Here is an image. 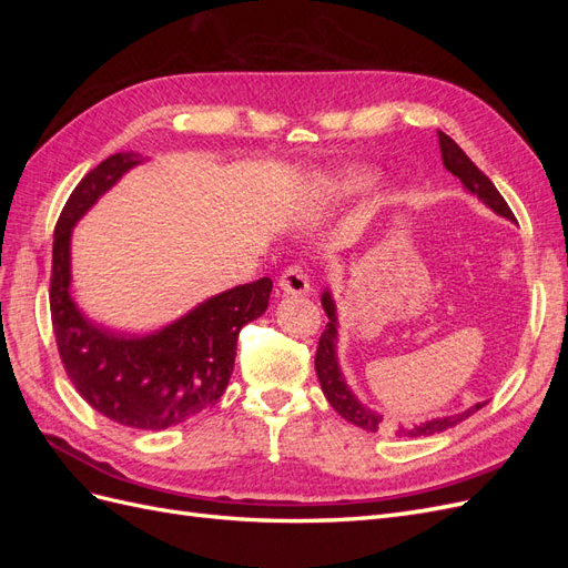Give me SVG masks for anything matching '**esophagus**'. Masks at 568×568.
Instances as JSON below:
<instances>
[{
  "mask_svg": "<svg viewBox=\"0 0 568 568\" xmlns=\"http://www.w3.org/2000/svg\"><path fill=\"white\" fill-rule=\"evenodd\" d=\"M280 288L284 294H294V296H303L311 291V280H307V272L301 265H291L284 270V274L280 277Z\"/></svg>",
  "mask_w": 568,
  "mask_h": 568,
  "instance_id": "34e87169",
  "label": "esophagus"
}]
</instances>
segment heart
I'll return each instance as SVG.
<instances>
[{
	"label": "heart",
	"mask_w": 568,
	"mask_h": 568,
	"mask_svg": "<svg viewBox=\"0 0 568 568\" xmlns=\"http://www.w3.org/2000/svg\"><path fill=\"white\" fill-rule=\"evenodd\" d=\"M372 182H374V178H369V175L351 173V175L341 178L336 182V192H341V194H357V192H365V189H369Z\"/></svg>",
	"instance_id": "1"
}]
</instances>
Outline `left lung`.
<instances>
[{"label": "left lung", "instance_id": "left-lung-1", "mask_svg": "<svg viewBox=\"0 0 568 568\" xmlns=\"http://www.w3.org/2000/svg\"><path fill=\"white\" fill-rule=\"evenodd\" d=\"M438 142H440V156H443L445 170H450V173L464 184V189L484 201L490 211H495L497 215H503L507 220H514L507 201L500 196V192H497L495 184L484 173H480V170L471 163L467 153H464L455 144V140H450L448 134L438 130ZM322 307H324L326 317H329V322H326L324 332L320 336L317 355H315V372H317L320 386L326 395V400H329V405L338 412L343 419L359 426V428H365V432L376 434V432H379V426L384 424V417L379 415V412H374L372 407H365L363 403L355 398V393L348 388L346 379H343V374H341V367H338V357H336V326H338V320H336V305H334V298H332L329 291H324V294H322ZM484 405L486 403H476L469 409L457 412V415H450V417L428 419V422H422V424H415V426H398V436L419 438V436H434V434H440V432H448V428H453L459 422L471 417L474 412H478Z\"/></svg>", "mask_w": 568, "mask_h": 568}]
</instances>
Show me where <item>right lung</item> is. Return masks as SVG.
Wrapping results in <instances>:
<instances>
[{
    "label": "right lung",
    "instance_id": "right-lung-1",
    "mask_svg": "<svg viewBox=\"0 0 568 568\" xmlns=\"http://www.w3.org/2000/svg\"><path fill=\"white\" fill-rule=\"evenodd\" d=\"M140 163V153H113L68 196L54 230L49 307L63 369L82 400L123 426L161 432L220 400L234 369L239 332L267 311L272 280L222 291L146 336L113 334L84 317L71 296L73 227Z\"/></svg>",
    "mask_w": 568,
    "mask_h": 568
}]
</instances>
